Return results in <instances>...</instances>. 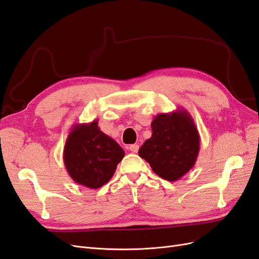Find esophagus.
<instances>
[{
    "mask_svg": "<svg viewBox=\"0 0 259 259\" xmlns=\"http://www.w3.org/2000/svg\"><path fill=\"white\" fill-rule=\"evenodd\" d=\"M128 148H129V151H130L131 153H138V151H139V145H138V144H132V145H130Z\"/></svg>",
    "mask_w": 259,
    "mask_h": 259,
    "instance_id": "esophagus-1",
    "label": "esophagus"
}]
</instances>
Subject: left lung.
I'll return each mask as SVG.
<instances>
[{"label":"left lung","mask_w":259,"mask_h":259,"mask_svg":"<svg viewBox=\"0 0 259 259\" xmlns=\"http://www.w3.org/2000/svg\"><path fill=\"white\" fill-rule=\"evenodd\" d=\"M152 137L139 149L152 170L163 180L175 182L195 165L200 151V136L191 115L178 108L161 113L152 121Z\"/></svg>","instance_id":"8db88e82"}]
</instances>
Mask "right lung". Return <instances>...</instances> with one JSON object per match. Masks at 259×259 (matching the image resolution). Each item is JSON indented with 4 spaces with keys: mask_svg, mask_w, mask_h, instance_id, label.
I'll return each instance as SVG.
<instances>
[{
    "mask_svg": "<svg viewBox=\"0 0 259 259\" xmlns=\"http://www.w3.org/2000/svg\"><path fill=\"white\" fill-rule=\"evenodd\" d=\"M123 157V149L100 130L97 119L74 123L63 149L64 165L72 180L90 189L106 184Z\"/></svg>",
    "mask_w": 259,
    "mask_h": 259,
    "instance_id": "obj_1",
    "label": "right lung"
}]
</instances>
